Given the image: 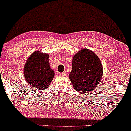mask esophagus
I'll list each match as a JSON object with an SVG mask.
<instances>
[{"label": "esophagus", "mask_w": 131, "mask_h": 131, "mask_svg": "<svg viewBox=\"0 0 131 131\" xmlns=\"http://www.w3.org/2000/svg\"><path fill=\"white\" fill-rule=\"evenodd\" d=\"M59 75H60V76H65V75H66V72H62V73H59Z\"/></svg>", "instance_id": "1"}]
</instances>
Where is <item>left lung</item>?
<instances>
[{"mask_svg": "<svg viewBox=\"0 0 131 131\" xmlns=\"http://www.w3.org/2000/svg\"><path fill=\"white\" fill-rule=\"evenodd\" d=\"M102 76L100 60L93 52L83 49L74 56L69 79L77 92H91L98 86Z\"/></svg>", "mask_w": 131, "mask_h": 131, "instance_id": "1", "label": "left lung"}]
</instances>
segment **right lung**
<instances>
[{
	"mask_svg": "<svg viewBox=\"0 0 131 131\" xmlns=\"http://www.w3.org/2000/svg\"><path fill=\"white\" fill-rule=\"evenodd\" d=\"M49 55L39 51L32 53L24 66L25 79L38 90L46 89L53 80L55 73L49 66Z\"/></svg>",
	"mask_w": 131,
	"mask_h": 131,
	"instance_id": "right-lung-1",
	"label": "right lung"
}]
</instances>
